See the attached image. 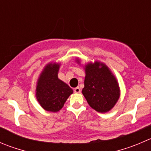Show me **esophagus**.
I'll list each match as a JSON object with an SVG mask.
<instances>
[{
	"mask_svg": "<svg viewBox=\"0 0 151 151\" xmlns=\"http://www.w3.org/2000/svg\"><path fill=\"white\" fill-rule=\"evenodd\" d=\"M74 93H80V92H81V90H80V88L77 87V88H75L74 89Z\"/></svg>",
	"mask_w": 151,
	"mask_h": 151,
	"instance_id": "esophagus-1",
	"label": "esophagus"
}]
</instances>
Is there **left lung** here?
Wrapping results in <instances>:
<instances>
[{
    "label": "left lung",
    "instance_id": "left-lung-1",
    "mask_svg": "<svg viewBox=\"0 0 151 151\" xmlns=\"http://www.w3.org/2000/svg\"><path fill=\"white\" fill-rule=\"evenodd\" d=\"M77 62L80 60H77ZM86 77L82 93L88 105L99 113L109 111L120 96L119 84L108 67L102 63L85 65Z\"/></svg>",
    "mask_w": 151,
    "mask_h": 151
}]
</instances>
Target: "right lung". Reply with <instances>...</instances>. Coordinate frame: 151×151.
<instances>
[{"label": "right lung", "mask_w": 151, "mask_h": 151, "mask_svg": "<svg viewBox=\"0 0 151 151\" xmlns=\"http://www.w3.org/2000/svg\"><path fill=\"white\" fill-rule=\"evenodd\" d=\"M60 64L49 63L40 74L36 87V98L47 111L58 112L63 107L73 90L58 77Z\"/></svg>", "instance_id": "right-lung-1"}]
</instances>
